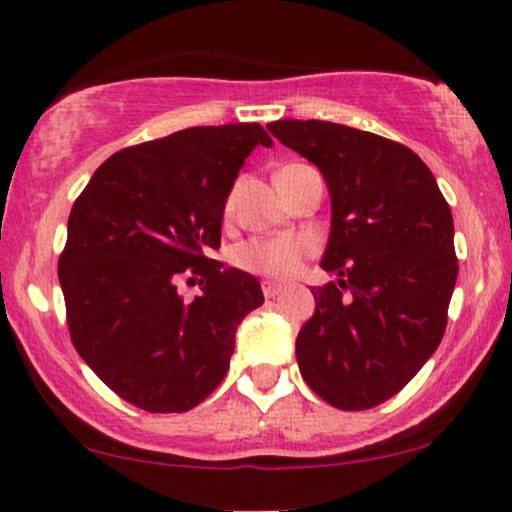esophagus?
Here are the masks:
<instances>
[{"mask_svg":"<svg viewBox=\"0 0 512 512\" xmlns=\"http://www.w3.org/2000/svg\"><path fill=\"white\" fill-rule=\"evenodd\" d=\"M281 291H284V286L276 284V281H264V284H262V293H264V298H276V296H279Z\"/></svg>","mask_w":512,"mask_h":512,"instance_id":"1","label":"esophagus"}]
</instances>
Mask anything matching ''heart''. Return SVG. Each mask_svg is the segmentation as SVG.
Wrapping results in <instances>:
<instances>
[{
    "label": "heart",
    "mask_w": 512,
    "mask_h": 512,
    "mask_svg": "<svg viewBox=\"0 0 512 512\" xmlns=\"http://www.w3.org/2000/svg\"><path fill=\"white\" fill-rule=\"evenodd\" d=\"M313 252V243L296 233H281L272 238H252L233 250V264L243 272L267 276V279H289L298 274L303 262Z\"/></svg>",
    "instance_id": "1"
}]
</instances>
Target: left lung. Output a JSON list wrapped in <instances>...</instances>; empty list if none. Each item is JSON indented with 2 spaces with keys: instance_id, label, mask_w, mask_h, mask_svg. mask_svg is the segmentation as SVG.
Instances as JSON below:
<instances>
[{
  "instance_id": "1",
  "label": "left lung",
  "mask_w": 512,
  "mask_h": 512,
  "mask_svg": "<svg viewBox=\"0 0 512 512\" xmlns=\"http://www.w3.org/2000/svg\"><path fill=\"white\" fill-rule=\"evenodd\" d=\"M320 168L332 199L315 313L296 339L317 397L361 411L395 397L433 356L457 281L455 226L433 173L414 151L322 120L267 125Z\"/></svg>"
}]
</instances>
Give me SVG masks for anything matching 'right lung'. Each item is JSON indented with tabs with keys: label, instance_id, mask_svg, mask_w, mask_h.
<instances>
[{
	"label": "right lung",
	"instance_id": "add662e5",
	"mask_svg": "<svg viewBox=\"0 0 512 512\" xmlns=\"http://www.w3.org/2000/svg\"><path fill=\"white\" fill-rule=\"evenodd\" d=\"M272 139L257 122L190 127L117 151L76 197L60 255L74 349L115 395L170 414L207 399L260 281L209 260L245 158ZM192 275L203 293L182 302Z\"/></svg>",
	"mask_w": 512,
	"mask_h": 512
}]
</instances>
